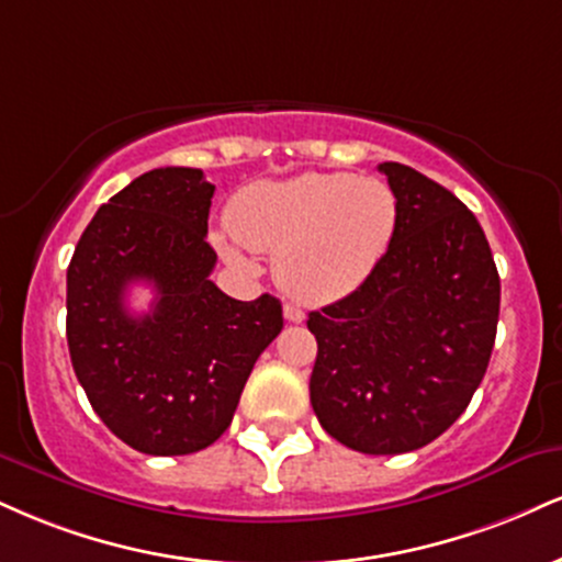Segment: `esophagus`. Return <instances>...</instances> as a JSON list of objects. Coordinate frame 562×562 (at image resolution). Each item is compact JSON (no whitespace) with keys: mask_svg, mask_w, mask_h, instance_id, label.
Instances as JSON below:
<instances>
[{"mask_svg":"<svg viewBox=\"0 0 562 562\" xmlns=\"http://www.w3.org/2000/svg\"><path fill=\"white\" fill-rule=\"evenodd\" d=\"M282 314H285V319L293 322V324H301L303 319H306L303 308L295 306V303H285V306H282Z\"/></svg>","mask_w":562,"mask_h":562,"instance_id":"1","label":"esophagus"}]
</instances>
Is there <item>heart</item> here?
I'll use <instances>...</instances> for the list:
<instances>
[{
  "instance_id": "heart-1",
  "label": "heart",
  "mask_w": 562,
  "mask_h": 562,
  "mask_svg": "<svg viewBox=\"0 0 562 562\" xmlns=\"http://www.w3.org/2000/svg\"><path fill=\"white\" fill-rule=\"evenodd\" d=\"M397 195L380 178L348 172H301L256 180L233 195L227 227L214 248L248 267L251 251L277 254L282 288L295 299H346L369 280L397 229Z\"/></svg>"
}]
</instances>
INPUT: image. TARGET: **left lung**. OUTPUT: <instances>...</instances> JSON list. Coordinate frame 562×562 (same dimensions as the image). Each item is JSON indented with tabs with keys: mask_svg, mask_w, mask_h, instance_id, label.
Wrapping results in <instances>:
<instances>
[{
	"mask_svg": "<svg viewBox=\"0 0 562 562\" xmlns=\"http://www.w3.org/2000/svg\"><path fill=\"white\" fill-rule=\"evenodd\" d=\"M397 229L380 267L311 311V405L322 429L367 456L429 445L469 408L499 316V277L476 216L414 167L384 161Z\"/></svg>",
	"mask_w": 562,
	"mask_h": 562,
	"instance_id": "obj_1",
	"label": "left lung"
}]
</instances>
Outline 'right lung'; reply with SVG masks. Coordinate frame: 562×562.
I'll use <instances>...</instances> for the list:
<instances>
[{"label":"right lung","mask_w":562,"mask_h":562,"mask_svg":"<svg viewBox=\"0 0 562 562\" xmlns=\"http://www.w3.org/2000/svg\"><path fill=\"white\" fill-rule=\"evenodd\" d=\"M214 186L159 167L125 186L80 235L67 267V348L101 422L146 456L209 448L233 422L256 358L280 335L274 295L235 301L209 280ZM133 281L158 299L124 306Z\"/></svg>","instance_id":"right-lung-1"}]
</instances>
